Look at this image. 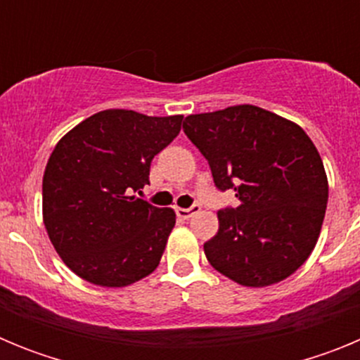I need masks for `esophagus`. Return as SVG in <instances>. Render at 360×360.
<instances>
[{
    "label": "esophagus",
    "mask_w": 360,
    "mask_h": 360,
    "mask_svg": "<svg viewBox=\"0 0 360 360\" xmlns=\"http://www.w3.org/2000/svg\"><path fill=\"white\" fill-rule=\"evenodd\" d=\"M198 211H200V205H198V203H195V205H193V207H189V209L178 207V209H176V214H178V218L189 219L191 216H195Z\"/></svg>",
    "instance_id": "esophagus-1"
}]
</instances>
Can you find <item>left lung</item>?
I'll return each mask as SVG.
<instances>
[{
    "mask_svg": "<svg viewBox=\"0 0 360 360\" xmlns=\"http://www.w3.org/2000/svg\"><path fill=\"white\" fill-rule=\"evenodd\" d=\"M184 131L207 158L236 209L218 212L207 262L243 287H269L303 265L319 240L328 178L301 126L252 104L186 117Z\"/></svg>",
    "mask_w": 360,
    "mask_h": 360,
    "instance_id": "1",
    "label": "left lung"
}]
</instances>
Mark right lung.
I'll use <instances>...</instances> for the list:
<instances>
[{
    "label": "right lung",
    "instance_id": "obj_1",
    "mask_svg": "<svg viewBox=\"0 0 360 360\" xmlns=\"http://www.w3.org/2000/svg\"><path fill=\"white\" fill-rule=\"evenodd\" d=\"M182 119L104 110L57 142L43 174V221L73 274L122 288L157 269L176 214L135 193L149 184L151 160Z\"/></svg>",
    "mask_w": 360,
    "mask_h": 360
}]
</instances>
